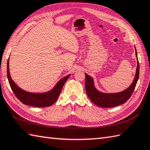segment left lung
I'll return each mask as SVG.
<instances>
[{"label":"left lung","mask_w":150,"mask_h":150,"mask_svg":"<svg viewBox=\"0 0 150 150\" xmlns=\"http://www.w3.org/2000/svg\"><path fill=\"white\" fill-rule=\"evenodd\" d=\"M135 55L136 58L137 59V66L135 78L133 79L132 84L129 86V87L126 88L124 91L118 92V93H104V92L100 91L95 86L93 77L85 73L86 91L88 97L95 104L102 108H111L125 103L129 99L135 90L139 77V62L137 55L136 49Z\"/></svg>","instance_id":"obj_1"}]
</instances>
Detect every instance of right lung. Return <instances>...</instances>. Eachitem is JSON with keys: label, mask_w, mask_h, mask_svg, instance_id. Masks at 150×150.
Returning a JSON list of instances; mask_svg holds the SVG:
<instances>
[{"label": "right lung", "mask_w": 150, "mask_h": 150, "mask_svg": "<svg viewBox=\"0 0 150 150\" xmlns=\"http://www.w3.org/2000/svg\"><path fill=\"white\" fill-rule=\"evenodd\" d=\"M71 74L62 78L57 82L52 90L42 93H33L22 90L18 87L15 82L13 81L9 73V59L7 63V76L9 85L15 96L21 103L25 105L34 107H47L52 106L56 102L61 92L62 87L66 81L68 80Z\"/></svg>", "instance_id": "add662e5"}]
</instances>
